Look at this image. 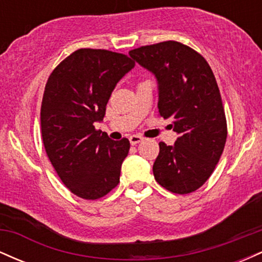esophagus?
<instances>
[{
	"label": "esophagus",
	"instance_id": "esophagus-1",
	"mask_svg": "<svg viewBox=\"0 0 262 262\" xmlns=\"http://www.w3.org/2000/svg\"><path fill=\"white\" fill-rule=\"evenodd\" d=\"M144 138L140 137V135H132L130 138H129V141H130L132 145H137V144H139L140 141H143Z\"/></svg>",
	"mask_w": 262,
	"mask_h": 262
}]
</instances>
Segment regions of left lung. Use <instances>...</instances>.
Segmentation results:
<instances>
[{
  "mask_svg": "<svg viewBox=\"0 0 262 262\" xmlns=\"http://www.w3.org/2000/svg\"><path fill=\"white\" fill-rule=\"evenodd\" d=\"M129 56L155 76L159 113L179 134L173 145L159 143L152 165L156 182L186 194L203 185L215 169L227 140V121L212 69L201 54L179 41L130 50Z\"/></svg>",
  "mask_w": 262,
  "mask_h": 262,
  "instance_id": "8db88e82",
  "label": "left lung"
}]
</instances>
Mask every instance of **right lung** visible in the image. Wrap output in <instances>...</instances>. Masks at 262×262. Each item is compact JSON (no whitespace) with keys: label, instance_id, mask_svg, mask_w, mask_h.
Instances as JSON below:
<instances>
[{"label":"right lung","instance_id":"obj_1","mask_svg":"<svg viewBox=\"0 0 262 262\" xmlns=\"http://www.w3.org/2000/svg\"><path fill=\"white\" fill-rule=\"evenodd\" d=\"M135 66L127 55L79 49L48 79L40 110L41 137L60 180L85 200L106 196L118 185L130 144L96 130L119 80Z\"/></svg>","mask_w":262,"mask_h":262}]
</instances>
